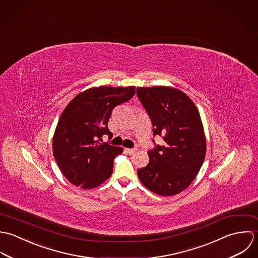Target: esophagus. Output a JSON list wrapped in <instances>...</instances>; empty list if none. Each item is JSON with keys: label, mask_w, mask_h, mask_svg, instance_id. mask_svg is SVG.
Returning a JSON list of instances; mask_svg holds the SVG:
<instances>
[{"label": "esophagus", "mask_w": 258, "mask_h": 258, "mask_svg": "<svg viewBox=\"0 0 258 258\" xmlns=\"http://www.w3.org/2000/svg\"><path fill=\"white\" fill-rule=\"evenodd\" d=\"M124 151H125V153L128 154V155H133V154L136 152L135 149H125Z\"/></svg>", "instance_id": "obj_1"}]
</instances>
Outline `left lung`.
<instances>
[{
	"instance_id": "left-lung-1",
	"label": "left lung",
	"mask_w": 258,
	"mask_h": 258,
	"mask_svg": "<svg viewBox=\"0 0 258 258\" xmlns=\"http://www.w3.org/2000/svg\"><path fill=\"white\" fill-rule=\"evenodd\" d=\"M137 95L152 119L154 136L164 142L148 152L149 164L138 170L139 178L156 195H177L189 186L206 157L199 109L187 95L171 87H139Z\"/></svg>"
}]
</instances>
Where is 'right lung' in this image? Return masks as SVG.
<instances>
[{"label": "right lung", "instance_id": "obj_1", "mask_svg": "<svg viewBox=\"0 0 258 258\" xmlns=\"http://www.w3.org/2000/svg\"><path fill=\"white\" fill-rule=\"evenodd\" d=\"M135 94V87H96L66 106L53 134L52 154L70 182L91 189L111 175L113 159L123 150L100 142L103 135L112 136L107 127L112 109Z\"/></svg>", "mask_w": 258, "mask_h": 258}]
</instances>
